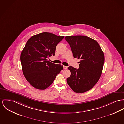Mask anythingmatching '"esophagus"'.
Masks as SVG:
<instances>
[{
	"label": "esophagus",
	"instance_id": "34e87169",
	"mask_svg": "<svg viewBox=\"0 0 124 124\" xmlns=\"http://www.w3.org/2000/svg\"><path fill=\"white\" fill-rule=\"evenodd\" d=\"M63 68H64V69H67V66H64Z\"/></svg>",
	"mask_w": 124,
	"mask_h": 124
}]
</instances>
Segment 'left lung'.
Wrapping results in <instances>:
<instances>
[{
    "label": "left lung",
    "mask_w": 124,
    "mask_h": 124,
    "mask_svg": "<svg viewBox=\"0 0 124 124\" xmlns=\"http://www.w3.org/2000/svg\"><path fill=\"white\" fill-rule=\"evenodd\" d=\"M75 58L80 59L79 69L70 66L71 76L67 78L68 85L76 93H83L91 89L102 74L104 55L95 40L86 36L65 37Z\"/></svg>",
    "instance_id": "left-lung-1"
}]
</instances>
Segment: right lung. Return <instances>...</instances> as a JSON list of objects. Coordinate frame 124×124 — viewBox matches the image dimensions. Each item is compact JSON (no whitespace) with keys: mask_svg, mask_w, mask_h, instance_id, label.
Masks as SVG:
<instances>
[{"mask_svg":"<svg viewBox=\"0 0 124 124\" xmlns=\"http://www.w3.org/2000/svg\"><path fill=\"white\" fill-rule=\"evenodd\" d=\"M64 36L42 32L29 39L22 50L20 60L23 74L30 84L44 90L50 85L63 66L48 61L55 56L56 48Z\"/></svg>","mask_w":124,"mask_h":124,"instance_id":"right-lung-1","label":"right lung"}]
</instances>
